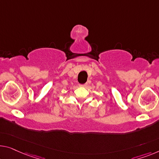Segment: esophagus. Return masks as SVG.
<instances>
[{
    "label": "esophagus",
    "instance_id": "obj_1",
    "mask_svg": "<svg viewBox=\"0 0 159 159\" xmlns=\"http://www.w3.org/2000/svg\"><path fill=\"white\" fill-rule=\"evenodd\" d=\"M87 86V84H83V85H80V87H86Z\"/></svg>",
    "mask_w": 159,
    "mask_h": 159
}]
</instances>
